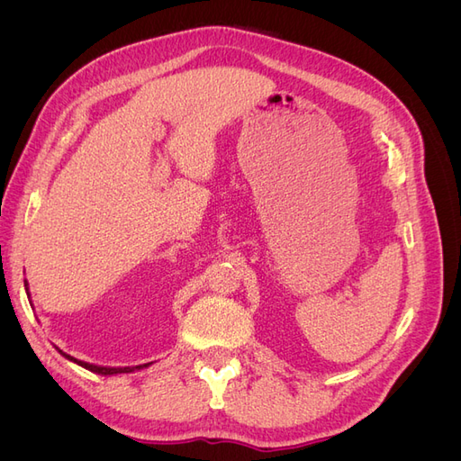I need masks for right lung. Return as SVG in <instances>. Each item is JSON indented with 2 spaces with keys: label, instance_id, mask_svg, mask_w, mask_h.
I'll use <instances>...</instances> for the list:
<instances>
[{
  "label": "right lung",
  "instance_id": "add662e5",
  "mask_svg": "<svg viewBox=\"0 0 461 461\" xmlns=\"http://www.w3.org/2000/svg\"><path fill=\"white\" fill-rule=\"evenodd\" d=\"M24 288H26V296H31V294H29V283H26V281H24ZM58 352H59L65 359L73 361V364H77V366H80V367H85V369H88V371H92V373H97V375H121V373H134V371H138V369H144V367H149V366H151V364H142V366H134V367H105V366H94V364H88V361H80V359H77V357H73V356L65 354L63 350H59V348H58Z\"/></svg>",
  "mask_w": 461,
  "mask_h": 461
}]
</instances>
